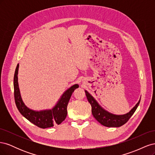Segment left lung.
Here are the masks:
<instances>
[{"label": "left lung", "mask_w": 155, "mask_h": 155, "mask_svg": "<svg viewBox=\"0 0 155 155\" xmlns=\"http://www.w3.org/2000/svg\"><path fill=\"white\" fill-rule=\"evenodd\" d=\"M85 94L88 102L91 105L92 113L94 117L101 125L109 127H118L127 122L130 117L134 113L135 110H137L140 102V100L133 109L127 114L124 115H114L103 109L97 101L94 99V97L86 91Z\"/></svg>", "instance_id": "1"}]
</instances>
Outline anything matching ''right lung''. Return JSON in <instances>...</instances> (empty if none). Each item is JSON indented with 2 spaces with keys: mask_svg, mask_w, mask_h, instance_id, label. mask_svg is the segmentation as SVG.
Here are the masks:
<instances>
[{
  "mask_svg": "<svg viewBox=\"0 0 155 155\" xmlns=\"http://www.w3.org/2000/svg\"><path fill=\"white\" fill-rule=\"evenodd\" d=\"M18 64L16 67L13 78L14 98L16 106L20 113L30 122L42 129L51 127L54 125H59L66 118L67 115V105L72 93L75 89L79 87L78 85H74L65 92L58 104L52 110L37 112L28 109L23 103L19 88L18 85L17 74Z\"/></svg>",
  "mask_w": 155,
  "mask_h": 155,
  "instance_id": "obj_1",
  "label": "right lung"
}]
</instances>
